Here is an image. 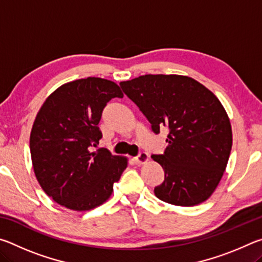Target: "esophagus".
Masks as SVG:
<instances>
[{"mask_svg": "<svg viewBox=\"0 0 262 262\" xmlns=\"http://www.w3.org/2000/svg\"><path fill=\"white\" fill-rule=\"evenodd\" d=\"M134 159H135V162H136L137 164H143V163H145V162H148L149 155H148L147 152L142 151V152H140L139 155H137V156H136Z\"/></svg>", "mask_w": 262, "mask_h": 262, "instance_id": "obj_1", "label": "esophagus"}]
</instances>
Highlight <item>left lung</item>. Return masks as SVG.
<instances>
[{
  "label": "left lung",
  "mask_w": 262,
  "mask_h": 262,
  "mask_svg": "<svg viewBox=\"0 0 262 262\" xmlns=\"http://www.w3.org/2000/svg\"><path fill=\"white\" fill-rule=\"evenodd\" d=\"M120 86L155 134L168 128L165 151L151 156L164 170L155 195L183 207L206 201L220 184L232 147L231 123L219 98L181 75H143Z\"/></svg>",
  "instance_id": "obj_1"
}]
</instances>
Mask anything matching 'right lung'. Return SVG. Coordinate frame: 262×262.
Segmentation results:
<instances>
[{
	"mask_svg": "<svg viewBox=\"0 0 262 262\" xmlns=\"http://www.w3.org/2000/svg\"><path fill=\"white\" fill-rule=\"evenodd\" d=\"M123 94L108 79L88 77L66 83L45 100L30 135L34 174L48 196L68 209L85 211L108 200L127 158L99 144L98 123L108 101Z\"/></svg>",
	"mask_w": 262,
	"mask_h": 262,
	"instance_id": "1",
	"label": "right lung"
}]
</instances>
